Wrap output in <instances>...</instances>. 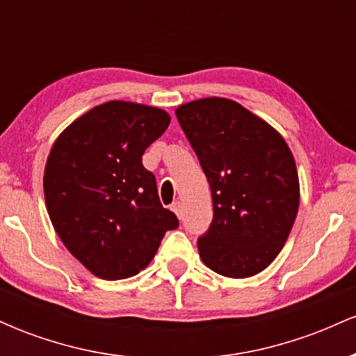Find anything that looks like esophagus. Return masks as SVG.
<instances>
[{"instance_id": "34e87169", "label": "esophagus", "mask_w": 356, "mask_h": 356, "mask_svg": "<svg viewBox=\"0 0 356 356\" xmlns=\"http://www.w3.org/2000/svg\"><path fill=\"white\" fill-rule=\"evenodd\" d=\"M170 209H172L175 212V216H177L179 219H182V207H181V202L175 201L172 202V206H170Z\"/></svg>"}]
</instances>
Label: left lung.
<instances>
[{
  "instance_id": "left-lung-1",
  "label": "left lung",
  "mask_w": 356,
  "mask_h": 356,
  "mask_svg": "<svg viewBox=\"0 0 356 356\" xmlns=\"http://www.w3.org/2000/svg\"><path fill=\"white\" fill-rule=\"evenodd\" d=\"M211 186L214 218L197 239L212 271L249 277L283 249L300 206L295 157L284 138L238 102L209 97L175 110Z\"/></svg>"
}]
</instances>
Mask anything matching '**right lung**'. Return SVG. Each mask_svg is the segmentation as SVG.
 I'll use <instances>...</instances> for the list:
<instances>
[{
	"instance_id": "1",
	"label": "right lung",
	"mask_w": 356,
	"mask_h": 356,
	"mask_svg": "<svg viewBox=\"0 0 356 356\" xmlns=\"http://www.w3.org/2000/svg\"><path fill=\"white\" fill-rule=\"evenodd\" d=\"M170 124L149 105L112 100L68 125L44 167V202L56 234L102 280L136 276L179 220L162 207L145 149Z\"/></svg>"
}]
</instances>
